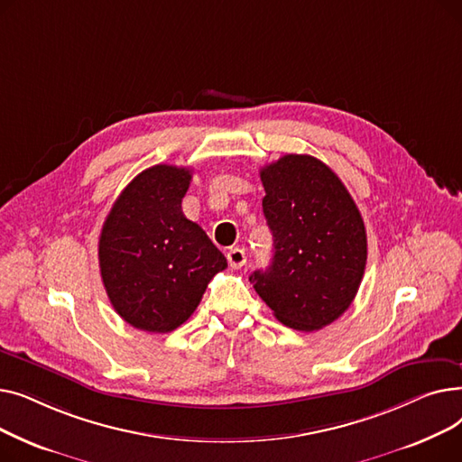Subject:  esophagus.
<instances>
[{
  "instance_id": "1",
  "label": "esophagus",
  "mask_w": 462,
  "mask_h": 462,
  "mask_svg": "<svg viewBox=\"0 0 462 462\" xmlns=\"http://www.w3.org/2000/svg\"><path fill=\"white\" fill-rule=\"evenodd\" d=\"M226 258H228L230 268H234V270H239L241 265H244V263L247 262L245 251H244V249H239V247H234V249H230V251H228V254H226Z\"/></svg>"
}]
</instances>
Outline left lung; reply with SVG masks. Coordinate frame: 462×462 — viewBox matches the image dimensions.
Returning <instances> with one entry per match:
<instances>
[{"instance_id": "left-lung-1", "label": "left lung", "mask_w": 462, "mask_h": 462, "mask_svg": "<svg viewBox=\"0 0 462 462\" xmlns=\"http://www.w3.org/2000/svg\"><path fill=\"white\" fill-rule=\"evenodd\" d=\"M273 258L249 281L275 319L322 329L354 301L367 263V232L350 192L310 155H284L260 170Z\"/></svg>"}]
</instances>
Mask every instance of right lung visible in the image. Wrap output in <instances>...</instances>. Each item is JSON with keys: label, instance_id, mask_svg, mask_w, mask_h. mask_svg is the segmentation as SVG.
<instances>
[{"label": "right lung", "instance_id": "right-lung-1", "mask_svg": "<svg viewBox=\"0 0 462 462\" xmlns=\"http://www.w3.org/2000/svg\"><path fill=\"white\" fill-rule=\"evenodd\" d=\"M189 168L155 164L114 202L99 237L103 284L116 312L136 329L168 333L199 307L226 258L189 221L181 200Z\"/></svg>", "mask_w": 462, "mask_h": 462}]
</instances>
